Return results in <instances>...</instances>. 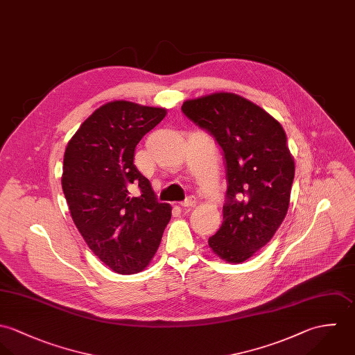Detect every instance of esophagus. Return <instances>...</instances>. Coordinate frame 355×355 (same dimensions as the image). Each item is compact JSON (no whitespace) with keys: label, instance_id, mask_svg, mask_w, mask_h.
Listing matches in <instances>:
<instances>
[{"label":"esophagus","instance_id":"34e87169","mask_svg":"<svg viewBox=\"0 0 355 355\" xmlns=\"http://www.w3.org/2000/svg\"><path fill=\"white\" fill-rule=\"evenodd\" d=\"M195 206H196L195 198H188L184 203H181V207H184V209H193Z\"/></svg>","mask_w":355,"mask_h":355}]
</instances>
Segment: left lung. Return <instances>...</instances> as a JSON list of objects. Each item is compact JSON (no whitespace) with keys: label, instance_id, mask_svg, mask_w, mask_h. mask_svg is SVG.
Segmentation results:
<instances>
[{"label":"left lung","instance_id":"obj_1","mask_svg":"<svg viewBox=\"0 0 355 355\" xmlns=\"http://www.w3.org/2000/svg\"><path fill=\"white\" fill-rule=\"evenodd\" d=\"M181 110L223 150V222L209 247L220 259L241 263L272 240L288 213L295 162L283 126L259 105L227 92L187 100Z\"/></svg>","mask_w":355,"mask_h":355}]
</instances>
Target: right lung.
<instances>
[{
  "label": "right lung",
  "mask_w": 355,
  "mask_h": 355,
  "mask_svg": "<svg viewBox=\"0 0 355 355\" xmlns=\"http://www.w3.org/2000/svg\"><path fill=\"white\" fill-rule=\"evenodd\" d=\"M166 114L110 101L80 125L64 152L62 187L72 220L94 255L119 275L149 265L171 218V206L157 203L133 163L137 144Z\"/></svg>",
  "instance_id": "obj_1"
}]
</instances>
